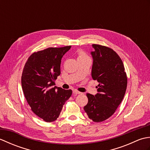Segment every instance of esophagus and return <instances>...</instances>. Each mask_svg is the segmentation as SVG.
Here are the masks:
<instances>
[{"mask_svg": "<svg viewBox=\"0 0 150 150\" xmlns=\"http://www.w3.org/2000/svg\"><path fill=\"white\" fill-rule=\"evenodd\" d=\"M73 93H74V94H81V92L77 91V90H74L73 91Z\"/></svg>", "mask_w": 150, "mask_h": 150, "instance_id": "1", "label": "esophagus"}]
</instances>
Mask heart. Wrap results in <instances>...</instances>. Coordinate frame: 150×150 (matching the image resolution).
<instances>
[{
  "instance_id": "1",
  "label": "heart",
  "mask_w": 150,
  "mask_h": 150,
  "mask_svg": "<svg viewBox=\"0 0 150 150\" xmlns=\"http://www.w3.org/2000/svg\"><path fill=\"white\" fill-rule=\"evenodd\" d=\"M88 57L87 56L86 54L84 52L82 51H80L78 53V59H84V58H87Z\"/></svg>"
}]
</instances>
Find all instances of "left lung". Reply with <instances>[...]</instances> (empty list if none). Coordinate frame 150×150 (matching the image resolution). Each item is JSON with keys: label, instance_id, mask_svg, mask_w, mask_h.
<instances>
[{"label": "left lung", "instance_id": "obj_1", "mask_svg": "<svg viewBox=\"0 0 150 150\" xmlns=\"http://www.w3.org/2000/svg\"><path fill=\"white\" fill-rule=\"evenodd\" d=\"M92 47L91 77L98 82V93L95 96L86 94L88 102L84 110L89 119L100 122L115 112L125 95L128 80L122 60L115 51L98 44Z\"/></svg>", "mask_w": 150, "mask_h": 150}]
</instances>
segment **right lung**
Here are the masks:
<instances>
[{
  "label": "right lung",
  "instance_id": "1",
  "mask_svg": "<svg viewBox=\"0 0 150 150\" xmlns=\"http://www.w3.org/2000/svg\"><path fill=\"white\" fill-rule=\"evenodd\" d=\"M71 47H48L34 52L22 73V88L28 104L36 115L47 122L57 119L72 94L71 90L55 86L60 74L61 59Z\"/></svg>",
  "mask_w": 150,
  "mask_h": 150
}]
</instances>
